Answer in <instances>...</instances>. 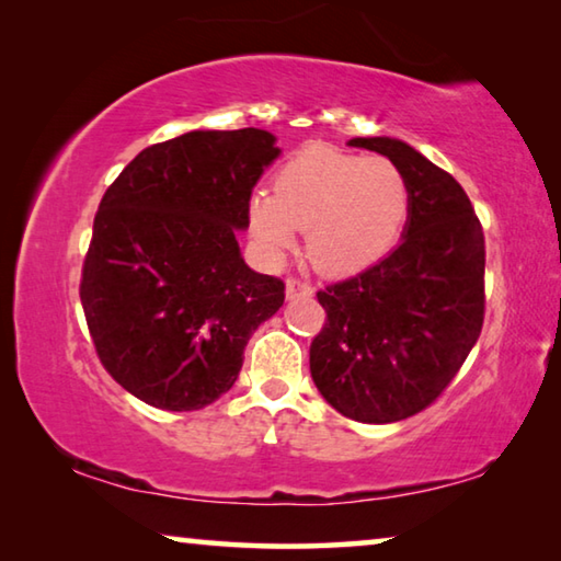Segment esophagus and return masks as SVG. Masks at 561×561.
Listing matches in <instances>:
<instances>
[{
	"mask_svg": "<svg viewBox=\"0 0 561 561\" xmlns=\"http://www.w3.org/2000/svg\"><path fill=\"white\" fill-rule=\"evenodd\" d=\"M311 284H307V282H301V279H297V277H289L287 279V297L289 299H297V297H311Z\"/></svg>",
	"mask_w": 561,
	"mask_h": 561,
	"instance_id": "obj_1",
	"label": "esophagus"
}]
</instances>
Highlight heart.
Wrapping results in <instances>:
<instances>
[{"mask_svg":"<svg viewBox=\"0 0 561 561\" xmlns=\"http://www.w3.org/2000/svg\"><path fill=\"white\" fill-rule=\"evenodd\" d=\"M411 190L388 158L339 148L299 150L274 175V195L254 193L250 230L270 257L291 250L307 227V254L321 272L354 274L371 267L401 237Z\"/></svg>","mask_w":561,"mask_h":561,"instance_id":"heart-1","label":"heart"}]
</instances>
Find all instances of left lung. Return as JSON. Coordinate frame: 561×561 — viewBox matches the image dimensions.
Instances as JSON below:
<instances>
[{
  "mask_svg": "<svg viewBox=\"0 0 561 561\" xmlns=\"http://www.w3.org/2000/svg\"><path fill=\"white\" fill-rule=\"evenodd\" d=\"M348 146L386 156L411 190L403 240L356 277L317 294L327 321L311 341L319 393L358 423L428 408L460 371L485 319V234L458 180L398 138Z\"/></svg>",
  "mask_w": 561,
  "mask_h": 561,
  "instance_id": "obj_1",
  "label": "left lung"
}]
</instances>
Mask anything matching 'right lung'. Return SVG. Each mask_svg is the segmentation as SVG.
I'll list each match as a JSON object with an SVG mask.
<instances>
[{
    "instance_id": "1",
    "label": "right lung",
    "mask_w": 561,
    "mask_h": 561,
    "mask_svg": "<svg viewBox=\"0 0 561 561\" xmlns=\"http://www.w3.org/2000/svg\"><path fill=\"white\" fill-rule=\"evenodd\" d=\"M272 133L190 130L113 180L93 220L81 304L106 371L163 411H201L230 391L244 346L284 304V282L250 270L237 230Z\"/></svg>"
}]
</instances>
